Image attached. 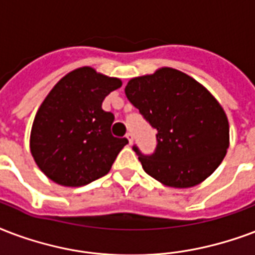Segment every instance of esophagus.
Segmentation results:
<instances>
[{
    "mask_svg": "<svg viewBox=\"0 0 255 255\" xmlns=\"http://www.w3.org/2000/svg\"><path fill=\"white\" fill-rule=\"evenodd\" d=\"M126 137H127L128 143H129V144H132V141H133V135H132V132H127Z\"/></svg>",
    "mask_w": 255,
    "mask_h": 255,
    "instance_id": "34e87169",
    "label": "esophagus"
}]
</instances>
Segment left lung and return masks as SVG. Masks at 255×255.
<instances>
[{
  "instance_id": "1",
  "label": "left lung",
  "mask_w": 255,
  "mask_h": 255,
  "mask_svg": "<svg viewBox=\"0 0 255 255\" xmlns=\"http://www.w3.org/2000/svg\"><path fill=\"white\" fill-rule=\"evenodd\" d=\"M124 91L156 129L153 153L132 147L149 176L170 187L187 188L217 170L229 148V122L203 85L183 72L160 68L131 79Z\"/></svg>"
}]
</instances>
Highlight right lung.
<instances>
[{
	"label": "right lung",
	"instance_id": "obj_1",
	"mask_svg": "<svg viewBox=\"0 0 255 255\" xmlns=\"http://www.w3.org/2000/svg\"><path fill=\"white\" fill-rule=\"evenodd\" d=\"M122 87L116 77L83 67L69 72L45 97L33 122L30 152L56 183L80 187L110 172L126 137H115V116L103 100Z\"/></svg>",
	"mask_w": 255,
	"mask_h": 255
}]
</instances>
